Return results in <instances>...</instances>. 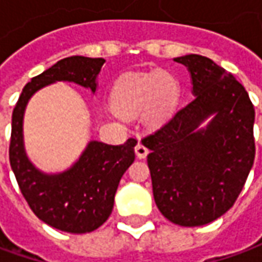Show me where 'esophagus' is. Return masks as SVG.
Returning <instances> with one entry per match:
<instances>
[{
	"instance_id": "34e87169",
	"label": "esophagus",
	"mask_w": 262,
	"mask_h": 262,
	"mask_svg": "<svg viewBox=\"0 0 262 262\" xmlns=\"http://www.w3.org/2000/svg\"><path fill=\"white\" fill-rule=\"evenodd\" d=\"M135 153H136L137 159H146V156L148 154V150L146 146H143L142 143H137V146L135 147Z\"/></svg>"
}]
</instances>
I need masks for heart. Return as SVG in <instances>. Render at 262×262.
Instances as JSON below:
<instances>
[{
    "mask_svg": "<svg viewBox=\"0 0 262 262\" xmlns=\"http://www.w3.org/2000/svg\"><path fill=\"white\" fill-rule=\"evenodd\" d=\"M180 82L165 70L129 73L116 81L112 90L114 108L122 115H137L150 126H160L176 108Z\"/></svg>",
    "mask_w": 262,
    "mask_h": 262,
    "instance_id": "1",
    "label": "heart"
}]
</instances>
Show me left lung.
<instances>
[{
	"label": "left lung",
	"instance_id": "obj_1",
	"mask_svg": "<svg viewBox=\"0 0 262 262\" xmlns=\"http://www.w3.org/2000/svg\"><path fill=\"white\" fill-rule=\"evenodd\" d=\"M174 61L189 71L195 98L142 143L159 210L193 227L225 214L242 192L255 156V112L244 86L210 59Z\"/></svg>",
	"mask_w": 262,
	"mask_h": 262
}]
</instances>
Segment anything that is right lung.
Listing matches in <instances>:
<instances>
[{
	"label": "right lung",
	"mask_w": 262,
	"mask_h": 262,
	"mask_svg": "<svg viewBox=\"0 0 262 262\" xmlns=\"http://www.w3.org/2000/svg\"><path fill=\"white\" fill-rule=\"evenodd\" d=\"M103 63L84 56L60 60L26 84L12 112L9 163L20 192L39 219L74 234L95 230L112 213L120 178L135 161L137 140L129 139L119 146L91 140L70 168L52 174L39 170L26 154L24 116L29 99L57 81L74 82L95 94Z\"/></svg>",
	"instance_id": "obj_1"
}]
</instances>
